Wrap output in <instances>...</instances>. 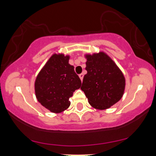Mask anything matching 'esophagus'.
I'll return each mask as SVG.
<instances>
[{"instance_id":"esophagus-1","label":"esophagus","mask_w":156,"mask_h":156,"mask_svg":"<svg viewBox=\"0 0 156 156\" xmlns=\"http://www.w3.org/2000/svg\"><path fill=\"white\" fill-rule=\"evenodd\" d=\"M79 78H80V80H83V73H81V74H80L79 75Z\"/></svg>"}]
</instances>
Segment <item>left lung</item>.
<instances>
[{
  "instance_id": "8db88e82",
  "label": "left lung",
  "mask_w": 156,
  "mask_h": 156,
  "mask_svg": "<svg viewBox=\"0 0 156 156\" xmlns=\"http://www.w3.org/2000/svg\"><path fill=\"white\" fill-rule=\"evenodd\" d=\"M86 70L82 91L93 108H109L121 99L125 92L124 75L104 52L86 54Z\"/></svg>"
}]
</instances>
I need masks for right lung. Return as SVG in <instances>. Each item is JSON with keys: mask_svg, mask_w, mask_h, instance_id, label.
Wrapping results in <instances>:
<instances>
[{"mask_svg": "<svg viewBox=\"0 0 156 156\" xmlns=\"http://www.w3.org/2000/svg\"><path fill=\"white\" fill-rule=\"evenodd\" d=\"M69 55L54 53L36 78L35 94L40 104L50 112L61 113L70 105L69 98L79 89L81 81L69 64Z\"/></svg>", "mask_w": 156, "mask_h": 156, "instance_id": "right-lung-1", "label": "right lung"}]
</instances>
